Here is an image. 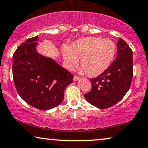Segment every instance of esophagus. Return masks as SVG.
I'll return each mask as SVG.
<instances>
[{"label": "esophagus", "mask_w": 148, "mask_h": 148, "mask_svg": "<svg viewBox=\"0 0 148 148\" xmlns=\"http://www.w3.org/2000/svg\"><path fill=\"white\" fill-rule=\"evenodd\" d=\"M79 79H80V78L79 77V76H74V81H79Z\"/></svg>", "instance_id": "1"}]
</instances>
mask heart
<instances>
[{"instance_id": "1", "label": "heart", "mask_w": 148, "mask_h": 148, "mask_svg": "<svg viewBox=\"0 0 148 148\" xmlns=\"http://www.w3.org/2000/svg\"><path fill=\"white\" fill-rule=\"evenodd\" d=\"M116 53L115 42L110 39L89 36L79 38L69 47L62 48L65 66L72 70L81 59L80 72L90 77L101 75L110 67Z\"/></svg>"}]
</instances>
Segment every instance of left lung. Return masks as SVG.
<instances>
[{"label": "left lung", "instance_id": "1", "mask_svg": "<svg viewBox=\"0 0 148 148\" xmlns=\"http://www.w3.org/2000/svg\"><path fill=\"white\" fill-rule=\"evenodd\" d=\"M114 61L104 73L91 79L92 90L85 94L88 103L99 109L114 106L129 90L133 76V53L122 38L116 43Z\"/></svg>", "mask_w": 148, "mask_h": 148}]
</instances>
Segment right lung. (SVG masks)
I'll return each mask as SVG.
<instances>
[{
  "instance_id": "1",
  "label": "right lung",
  "mask_w": 148,
  "mask_h": 148,
  "mask_svg": "<svg viewBox=\"0 0 148 148\" xmlns=\"http://www.w3.org/2000/svg\"><path fill=\"white\" fill-rule=\"evenodd\" d=\"M38 36L26 40L13 55L12 72L19 96L29 106L41 110L61 103L73 75L49 57L37 51Z\"/></svg>"
}]
</instances>
